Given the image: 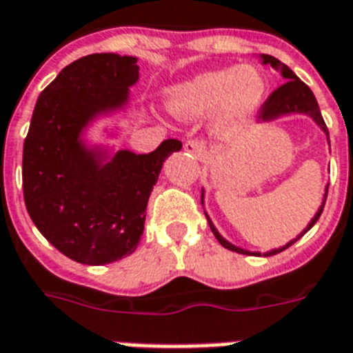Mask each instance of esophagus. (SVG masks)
I'll return each instance as SVG.
<instances>
[{
    "label": "esophagus",
    "instance_id": "obj_1",
    "mask_svg": "<svg viewBox=\"0 0 353 353\" xmlns=\"http://www.w3.org/2000/svg\"><path fill=\"white\" fill-rule=\"evenodd\" d=\"M185 152L190 155H194L196 159H205L207 157V146H205L203 141H198V139H190L185 143Z\"/></svg>",
    "mask_w": 353,
    "mask_h": 353
}]
</instances>
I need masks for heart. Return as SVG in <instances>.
Returning <instances> with one entry per match:
<instances>
[{
	"label": "heart",
	"instance_id": "1",
	"mask_svg": "<svg viewBox=\"0 0 353 353\" xmlns=\"http://www.w3.org/2000/svg\"><path fill=\"white\" fill-rule=\"evenodd\" d=\"M268 93L263 74L254 68L205 71L168 91V110L176 117L212 113L210 132L218 139L240 135L262 108Z\"/></svg>",
	"mask_w": 353,
	"mask_h": 353
}]
</instances>
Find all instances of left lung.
I'll return each mask as SVG.
<instances>
[{"instance_id":"left-lung-1","label":"left lung","mask_w":353,"mask_h":353,"mask_svg":"<svg viewBox=\"0 0 353 353\" xmlns=\"http://www.w3.org/2000/svg\"><path fill=\"white\" fill-rule=\"evenodd\" d=\"M262 63H269V65H273L274 69H280V73H282V77L285 79V82L280 85V88H276V90H274L273 93L268 97V101L263 102L262 108L258 110V119H260V121H273V119L280 117V115H290V113H306V115H310L313 121L317 122V126H321V130L326 133V137H328V143H330L328 128H326V124H324V119H323V115H321V110H319L317 99H315V95L312 93V90H310V88H307V85L304 84V82H302V80L299 79V77H296V74L293 73L290 68H288V65L280 63L274 57L262 54ZM326 196H328V187H326V190H324L323 205L319 207V210L315 212V216L312 218V221L307 223V227L301 232V234L296 236V238H293L291 241H288L285 245L279 247V249H273V251L263 252V256H273V254H279V252L285 251L288 247L293 245L296 240H301L302 236L306 234V232L310 231V229H312L315 223H317V220L321 218V214H323L324 203H326ZM201 203H203V196H201ZM205 216H207V212H205ZM207 221H209L210 231L214 232L216 240L220 241L221 245L225 247V249H229V251H234V252H240V254H256V256H262V252L245 251V249H241V247H236V245H232V243H229V241H227L225 238L220 234V232L216 231V227L212 225V221H210L209 216H207Z\"/></svg>"}]
</instances>
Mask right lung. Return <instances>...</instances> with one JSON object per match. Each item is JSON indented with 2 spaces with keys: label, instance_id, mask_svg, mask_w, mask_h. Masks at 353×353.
Instances as JSON below:
<instances>
[{
  "label": "right lung",
  "instance_id": "obj_1",
  "mask_svg": "<svg viewBox=\"0 0 353 353\" xmlns=\"http://www.w3.org/2000/svg\"><path fill=\"white\" fill-rule=\"evenodd\" d=\"M139 80L135 57L95 52L74 60L41 91L23 143V199L47 241L85 265H104L139 245L163 163L179 152L166 139L150 154L88 148L80 133L121 110Z\"/></svg>",
  "mask_w": 353,
  "mask_h": 353
}]
</instances>
